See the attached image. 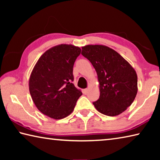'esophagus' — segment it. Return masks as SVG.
Masks as SVG:
<instances>
[{
    "instance_id": "1",
    "label": "esophagus",
    "mask_w": 160,
    "mask_h": 160,
    "mask_svg": "<svg viewBox=\"0 0 160 160\" xmlns=\"http://www.w3.org/2000/svg\"><path fill=\"white\" fill-rule=\"evenodd\" d=\"M88 91H89V89H88V88L84 89V90H83V93L85 94H87L88 93Z\"/></svg>"
}]
</instances>
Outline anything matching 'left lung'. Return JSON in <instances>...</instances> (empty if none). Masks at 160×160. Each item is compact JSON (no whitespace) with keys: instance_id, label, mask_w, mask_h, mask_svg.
I'll list each match as a JSON object with an SVG mask.
<instances>
[{"instance_id":"1","label":"left lung","mask_w":160,"mask_h":160,"mask_svg":"<svg viewBox=\"0 0 160 160\" xmlns=\"http://www.w3.org/2000/svg\"><path fill=\"white\" fill-rule=\"evenodd\" d=\"M82 55L95 69L100 96L93 102L103 114L115 116L126 111L138 92V77L135 69L120 54L104 45H87Z\"/></svg>"}]
</instances>
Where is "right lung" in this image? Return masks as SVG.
Segmentation results:
<instances>
[{
  "mask_svg": "<svg viewBox=\"0 0 160 160\" xmlns=\"http://www.w3.org/2000/svg\"><path fill=\"white\" fill-rule=\"evenodd\" d=\"M80 47L60 44L42 54L29 80V90L35 106L44 115L56 120L69 116L82 93L75 88L73 65Z\"/></svg>",
  "mask_w": 160,
  "mask_h": 160,
  "instance_id": "obj_1",
  "label": "right lung"
}]
</instances>
